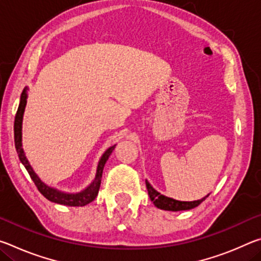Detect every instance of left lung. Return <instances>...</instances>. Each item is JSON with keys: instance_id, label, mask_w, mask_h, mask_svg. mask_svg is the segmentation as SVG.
<instances>
[{"instance_id": "8db88e82", "label": "left lung", "mask_w": 261, "mask_h": 261, "mask_svg": "<svg viewBox=\"0 0 261 261\" xmlns=\"http://www.w3.org/2000/svg\"><path fill=\"white\" fill-rule=\"evenodd\" d=\"M146 182V188L148 191V196L151 198V200L153 201V204L155 205V207L160 210H165V211H171V212H177V211H188V210H192L194 207L199 206L202 201H204L207 197L210 196V193L205 196L204 198H201L199 200H193V201H179L173 199V198L166 197L161 194L160 192H158L155 189H154L151 184H149L148 180H145Z\"/></svg>"}]
</instances>
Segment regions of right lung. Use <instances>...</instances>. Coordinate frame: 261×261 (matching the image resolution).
Listing matches in <instances>:
<instances>
[{
	"label": "right lung",
	"instance_id": "1",
	"mask_svg": "<svg viewBox=\"0 0 261 261\" xmlns=\"http://www.w3.org/2000/svg\"><path fill=\"white\" fill-rule=\"evenodd\" d=\"M28 91L29 87L25 86L23 92L20 94V101L18 106V110H17L16 117H15V124H14V132H15V147L16 151L18 153L19 160L23 163V166L26 168L28 173L30 174L31 178L35 184V187L38 188L39 191L42 194L43 197L47 198L49 201L56 202V204L60 205H65V206H85L90 202L93 201L96 196L99 193L100 184H101V177H102V171L103 167L107 162L108 158L110 154L114 151L116 144L110 146L105 151V153L101 155L100 160L98 162V167H96V173L95 177L92 182L87 185V187L82 190L79 192H65L61 191V190L49 187L46 183H43L42 180L39 178V176L34 173L32 166L30 165L28 158L25 155V152L23 149V117H24V112L26 107V102H28Z\"/></svg>",
	"mask_w": 261,
	"mask_h": 261
}]
</instances>
